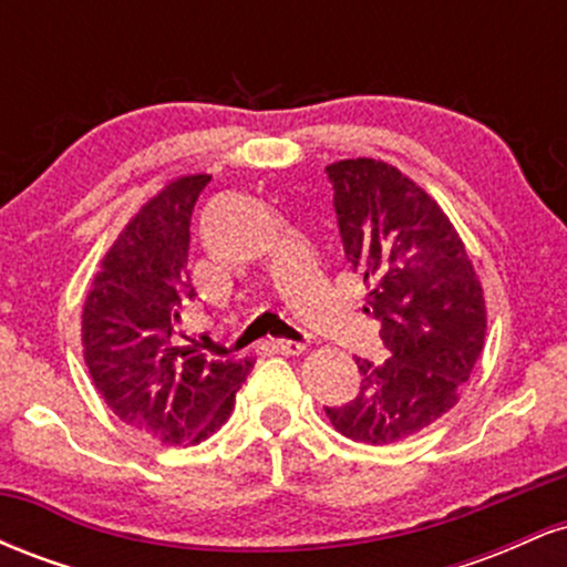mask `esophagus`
<instances>
[{"mask_svg": "<svg viewBox=\"0 0 567 567\" xmlns=\"http://www.w3.org/2000/svg\"><path fill=\"white\" fill-rule=\"evenodd\" d=\"M277 349L282 351V354H292V357H298V354H303L306 351V343L303 341H277Z\"/></svg>", "mask_w": 567, "mask_h": 567, "instance_id": "obj_1", "label": "esophagus"}]
</instances>
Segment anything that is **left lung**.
<instances>
[{
    "label": "left lung",
    "mask_w": 567,
    "mask_h": 567,
    "mask_svg": "<svg viewBox=\"0 0 567 567\" xmlns=\"http://www.w3.org/2000/svg\"><path fill=\"white\" fill-rule=\"evenodd\" d=\"M343 256L368 282L389 360H357L360 392L324 408L343 437L392 445L458 402L485 343V298L458 231L408 175L381 159L324 167Z\"/></svg>",
    "instance_id": "8db88e82"
}]
</instances>
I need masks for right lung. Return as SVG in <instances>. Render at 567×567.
Returning a JSON list of instances; mask_svg holds the SVG:
<instances>
[{
    "mask_svg": "<svg viewBox=\"0 0 567 567\" xmlns=\"http://www.w3.org/2000/svg\"><path fill=\"white\" fill-rule=\"evenodd\" d=\"M210 175H184L135 213L103 256L82 311L84 362L127 426L165 445H197L231 415L252 360L184 347L188 226Z\"/></svg>",
    "mask_w": 567,
    "mask_h": 567,
    "instance_id": "1",
    "label": "right lung"
}]
</instances>
